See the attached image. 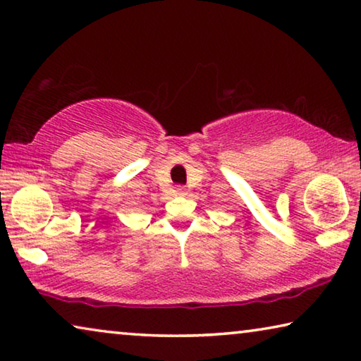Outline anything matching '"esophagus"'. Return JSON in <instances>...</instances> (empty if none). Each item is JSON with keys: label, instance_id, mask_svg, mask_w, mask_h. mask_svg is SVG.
<instances>
[{"label": "esophagus", "instance_id": "1", "mask_svg": "<svg viewBox=\"0 0 361 361\" xmlns=\"http://www.w3.org/2000/svg\"><path fill=\"white\" fill-rule=\"evenodd\" d=\"M175 192L178 194V196H185L186 190H185V188H183V186H178V188H176V190H175Z\"/></svg>", "mask_w": 361, "mask_h": 361}]
</instances>
